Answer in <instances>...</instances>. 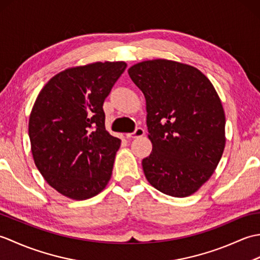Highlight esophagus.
<instances>
[{
  "instance_id": "1",
  "label": "esophagus",
  "mask_w": 260,
  "mask_h": 260,
  "mask_svg": "<svg viewBox=\"0 0 260 260\" xmlns=\"http://www.w3.org/2000/svg\"><path fill=\"white\" fill-rule=\"evenodd\" d=\"M144 134H145V131L141 128V127H139V128H136L133 133L126 134V139H137V137H142Z\"/></svg>"
}]
</instances>
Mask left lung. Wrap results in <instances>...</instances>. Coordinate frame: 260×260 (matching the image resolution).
Segmentation results:
<instances>
[{
  "mask_svg": "<svg viewBox=\"0 0 260 260\" xmlns=\"http://www.w3.org/2000/svg\"><path fill=\"white\" fill-rule=\"evenodd\" d=\"M144 93L153 150L143 159L147 181L164 194L185 198L211 178L225 145L221 101L193 66L154 59L128 69Z\"/></svg>",
  "mask_w": 260,
  "mask_h": 260,
  "instance_id": "8db88e82",
  "label": "left lung"
}]
</instances>
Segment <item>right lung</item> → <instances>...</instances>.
I'll return each mask as SVG.
<instances>
[{"label": "right lung", "instance_id": "right-lung-1", "mask_svg": "<svg viewBox=\"0 0 260 260\" xmlns=\"http://www.w3.org/2000/svg\"><path fill=\"white\" fill-rule=\"evenodd\" d=\"M124 61L71 67L43 86L29 118L36 167L47 183L73 200L101 193L112 178L120 140L105 128L103 104Z\"/></svg>", "mask_w": 260, "mask_h": 260}]
</instances>
